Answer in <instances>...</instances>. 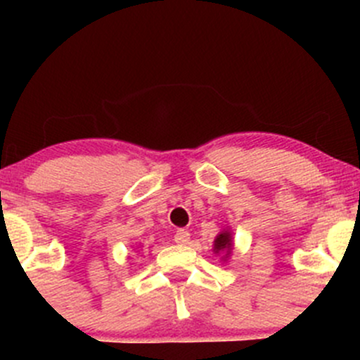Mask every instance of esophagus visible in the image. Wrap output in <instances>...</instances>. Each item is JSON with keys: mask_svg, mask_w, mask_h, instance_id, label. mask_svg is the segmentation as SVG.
<instances>
[{"mask_svg": "<svg viewBox=\"0 0 360 360\" xmlns=\"http://www.w3.org/2000/svg\"><path fill=\"white\" fill-rule=\"evenodd\" d=\"M174 240H176L177 244H181V245L188 244V242H190V231L183 230V228H179V230H177L176 233H174Z\"/></svg>", "mask_w": 360, "mask_h": 360, "instance_id": "1", "label": "esophagus"}]
</instances>
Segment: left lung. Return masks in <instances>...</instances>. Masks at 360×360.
I'll return each instance as SVG.
<instances>
[{"mask_svg": "<svg viewBox=\"0 0 360 360\" xmlns=\"http://www.w3.org/2000/svg\"><path fill=\"white\" fill-rule=\"evenodd\" d=\"M231 248H233V240H231V231L223 230L219 235H217L216 240H214V252H216V254L224 252L223 259H226V257L230 256Z\"/></svg>", "mask_w": 360, "mask_h": 360, "instance_id": "8db88e82", "label": "left lung"}]
</instances>
